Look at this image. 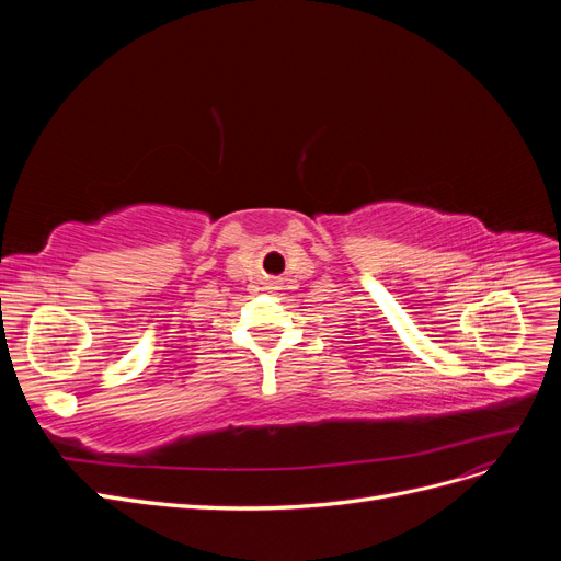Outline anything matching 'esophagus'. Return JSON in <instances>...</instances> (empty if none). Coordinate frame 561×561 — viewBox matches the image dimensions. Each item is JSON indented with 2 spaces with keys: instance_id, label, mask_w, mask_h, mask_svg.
Wrapping results in <instances>:
<instances>
[{
  "instance_id": "34e87169",
  "label": "esophagus",
  "mask_w": 561,
  "mask_h": 561,
  "mask_svg": "<svg viewBox=\"0 0 561 561\" xmlns=\"http://www.w3.org/2000/svg\"><path fill=\"white\" fill-rule=\"evenodd\" d=\"M268 290H278V280H268Z\"/></svg>"
}]
</instances>
